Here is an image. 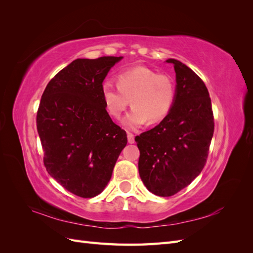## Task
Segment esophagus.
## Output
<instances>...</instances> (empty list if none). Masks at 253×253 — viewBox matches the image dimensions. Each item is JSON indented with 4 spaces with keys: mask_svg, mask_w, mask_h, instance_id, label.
Masks as SVG:
<instances>
[{
    "mask_svg": "<svg viewBox=\"0 0 253 253\" xmlns=\"http://www.w3.org/2000/svg\"><path fill=\"white\" fill-rule=\"evenodd\" d=\"M127 141L128 143H134L135 139H134V134L132 133H127Z\"/></svg>",
    "mask_w": 253,
    "mask_h": 253,
    "instance_id": "34e87169",
    "label": "esophagus"
}]
</instances>
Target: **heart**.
<instances>
[{
	"mask_svg": "<svg viewBox=\"0 0 253 253\" xmlns=\"http://www.w3.org/2000/svg\"><path fill=\"white\" fill-rule=\"evenodd\" d=\"M101 93L106 111L115 119L121 117L131 102L133 109L122 124L128 129H135L147 121L153 125L167 117L175 101L176 87L170 76L137 66L117 76V86L104 82Z\"/></svg>",
	"mask_w": 253,
	"mask_h": 253,
	"instance_id": "obj_1",
	"label": "heart"
}]
</instances>
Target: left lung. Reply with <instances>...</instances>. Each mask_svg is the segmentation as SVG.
I'll list each match as a JSON object with an SVG mask.
<instances>
[{
	"mask_svg": "<svg viewBox=\"0 0 253 253\" xmlns=\"http://www.w3.org/2000/svg\"><path fill=\"white\" fill-rule=\"evenodd\" d=\"M176 73V97L158 126L135 137L139 175L153 194L172 196L194 180L207 162L214 132L208 88L180 61L168 59Z\"/></svg>",
	"mask_w": 253,
	"mask_h": 253,
	"instance_id": "obj_1",
	"label": "left lung"
}]
</instances>
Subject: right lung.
Instances as JSON below:
<instances>
[{"label": "right lung", "mask_w": 253, "mask_h": 253, "mask_svg": "<svg viewBox=\"0 0 253 253\" xmlns=\"http://www.w3.org/2000/svg\"><path fill=\"white\" fill-rule=\"evenodd\" d=\"M124 57L77 59L47 84L37 113V129L48 174L71 193L100 194L126 145L125 129L114 124L101 87Z\"/></svg>", "instance_id": "1"}]
</instances>
